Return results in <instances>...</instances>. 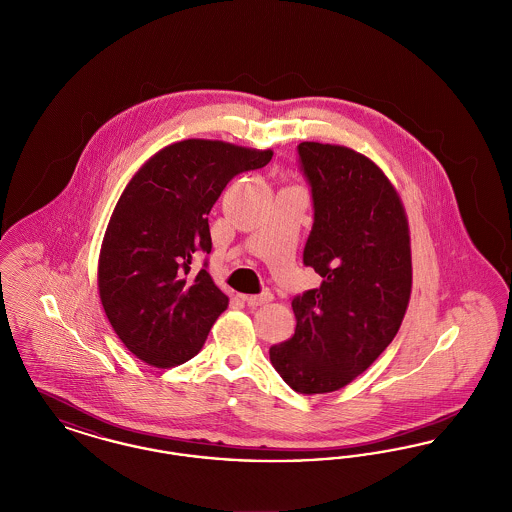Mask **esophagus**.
I'll use <instances>...</instances> for the list:
<instances>
[{
	"instance_id": "esophagus-1",
	"label": "esophagus",
	"mask_w": 512,
	"mask_h": 512,
	"mask_svg": "<svg viewBox=\"0 0 512 512\" xmlns=\"http://www.w3.org/2000/svg\"><path fill=\"white\" fill-rule=\"evenodd\" d=\"M245 301H247V305H249V307H261V305H265V303H270V301H272V293L263 292L259 293V295H247V297H245Z\"/></svg>"
}]
</instances>
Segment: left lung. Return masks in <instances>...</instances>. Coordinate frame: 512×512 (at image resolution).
Returning a JSON list of instances; mask_svg holds the SVG:
<instances>
[{
    "label": "left lung",
    "instance_id": "obj_1",
    "mask_svg": "<svg viewBox=\"0 0 512 512\" xmlns=\"http://www.w3.org/2000/svg\"><path fill=\"white\" fill-rule=\"evenodd\" d=\"M313 228L303 265L320 286L295 295V334L270 363L297 393H328L363 374L395 338L411 297L409 224L386 174L343 146L301 142Z\"/></svg>",
    "mask_w": 512,
    "mask_h": 512
}]
</instances>
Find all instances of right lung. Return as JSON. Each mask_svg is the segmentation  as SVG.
Segmentation results:
<instances>
[{
    "label": "right lung",
    "instance_id": "add662e5",
    "mask_svg": "<svg viewBox=\"0 0 512 512\" xmlns=\"http://www.w3.org/2000/svg\"><path fill=\"white\" fill-rule=\"evenodd\" d=\"M272 151L184 140L155 153L124 188L101 253V305L122 343L144 363L171 368L199 353L228 297L203 268L209 219L226 184L263 169Z\"/></svg>",
    "mask_w": 512,
    "mask_h": 512
}]
</instances>
